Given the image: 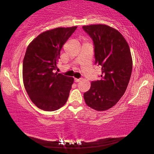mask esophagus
I'll return each instance as SVG.
<instances>
[{"label": "esophagus", "mask_w": 154, "mask_h": 154, "mask_svg": "<svg viewBox=\"0 0 154 154\" xmlns=\"http://www.w3.org/2000/svg\"><path fill=\"white\" fill-rule=\"evenodd\" d=\"M81 80H82V79H77V78H75V82L77 83L81 82Z\"/></svg>", "instance_id": "34e87169"}]
</instances>
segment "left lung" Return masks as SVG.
<instances>
[{
  "mask_svg": "<svg viewBox=\"0 0 154 154\" xmlns=\"http://www.w3.org/2000/svg\"><path fill=\"white\" fill-rule=\"evenodd\" d=\"M82 28L93 40L95 64L102 67L101 79L92 82L83 98L92 109L107 110L117 104L128 85L132 69L130 49L122 34L107 25Z\"/></svg>",
  "mask_w": 154,
  "mask_h": 154,
  "instance_id": "obj_1",
  "label": "left lung"
}]
</instances>
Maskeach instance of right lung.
Instances as JSON below:
<instances>
[{"instance_id":"obj_1","label":"right lung","mask_w":154,"mask_h":154,"mask_svg":"<svg viewBox=\"0 0 154 154\" xmlns=\"http://www.w3.org/2000/svg\"><path fill=\"white\" fill-rule=\"evenodd\" d=\"M77 26L56 28L36 36L26 51L22 75L30 100L42 110H58L66 103L74 79L55 72L60 50Z\"/></svg>"}]
</instances>
